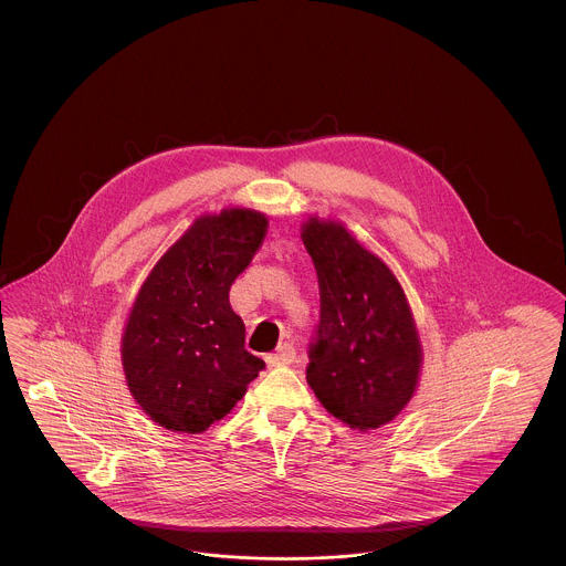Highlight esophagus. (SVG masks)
Returning a JSON list of instances; mask_svg holds the SVG:
<instances>
[{
	"label": "esophagus",
	"mask_w": 566,
	"mask_h": 566,
	"mask_svg": "<svg viewBox=\"0 0 566 566\" xmlns=\"http://www.w3.org/2000/svg\"><path fill=\"white\" fill-rule=\"evenodd\" d=\"M295 346H293V344H284V346L277 348V352L268 354L265 360H268L270 367H282V365H291V363L295 360Z\"/></svg>",
	"instance_id": "esophagus-1"
}]
</instances>
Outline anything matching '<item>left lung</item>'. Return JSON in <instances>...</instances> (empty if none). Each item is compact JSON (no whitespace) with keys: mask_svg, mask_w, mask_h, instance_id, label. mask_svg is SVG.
Segmentation results:
<instances>
[{"mask_svg":"<svg viewBox=\"0 0 566 566\" xmlns=\"http://www.w3.org/2000/svg\"><path fill=\"white\" fill-rule=\"evenodd\" d=\"M301 238L321 284L307 384L337 420L374 431L409 403L420 374L422 348L403 289L342 224L312 218Z\"/></svg>","mask_w":566,"mask_h":566,"instance_id":"8db88e82","label":"left lung"}]
</instances>
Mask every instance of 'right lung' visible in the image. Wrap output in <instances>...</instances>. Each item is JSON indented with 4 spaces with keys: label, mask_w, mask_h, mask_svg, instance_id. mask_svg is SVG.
I'll list each match as a JSON object with an SVG mask.
<instances>
[{
    "label": "right lung",
    "mask_w": 566,
    "mask_h": 566,
    "mask_svg": "<svg viewBox=\"0 0 566 566\" xmlns=\"http://www.w3.org/2000/svg\"><path fill=\"white\" fill-rule=\"evenodd\" d=\"M268 233L265 214L201 216L150 271L123 335V369L139 407L167 431L203 432L265 369L245 350L229 291Z\"/></svg>",
    "instance_id": "obj_1"
}]
</instances>
